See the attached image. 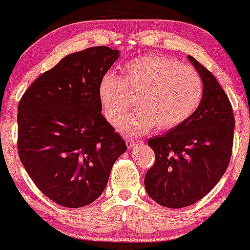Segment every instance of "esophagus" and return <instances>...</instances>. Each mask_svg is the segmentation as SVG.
<instances>
[{"label":"esophagus","mask_w":250,"mask_h":250,"mask_svg":"<svg viewBox=\"0 0 250 250\" xmlns=\"http://www.w3.org/2000/svg\"><path fill=\"white\" fill-rule=\"evenodd\" d=\"M125 143H127V147L128 148H134L135 146L139 145V143H142V141H135V140H127V141H125Z\"/></svg>","instance_id":"obj_1"}]
</instances>
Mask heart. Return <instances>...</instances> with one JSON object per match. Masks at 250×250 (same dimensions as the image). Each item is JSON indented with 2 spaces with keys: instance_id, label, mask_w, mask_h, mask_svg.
I'll return each mask as SVG.
<instances>
[{
  "instance_id": "b5f03b06",
  "label": "heart",
  "mask_w": 250,
  "mask_h": 250,
  "mask_svg": "<svg viewBox=\"0 0 250 250\" xmlns=\"http://www.w3.org/2000/svg\"><path fill=\"white\" fill-rule=\"evenodd\" d=\"M123 70V80L113 73L102 77L99 95L105 117L114 125L136 96L139 109L120 125L129 136L146 134L156 125L161 130L177 127L199 108L203 81L191 65L181 64L173 57L147 55L131 60Z\"/></svg>"
}]
</instances>
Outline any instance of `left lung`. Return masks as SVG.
Listing matches in <instances>:
<instances>
[{"instance_id": "left-lung-1", "label": "left lung", "mask_w": 250, "mask_h": 250, "mask_svg": "<svg viewBox=\"0 0 250 250\" xmlns=\"http://www.w3.org/2000/svg\"><path fill=\"white\" fill-rule=\"evenodd\" d=\"M188 60L203 81V96L186 122L148 146L155 153L145 187L155 202L167 208L194 205L213 189L228 168L234 140L233 108L225 90L207 68Z\"/></svg>"}]
</instances>
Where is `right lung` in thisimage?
Returning a JSON list of instances; mask_svg holds the SVG:
<instances>
[{"mask_svg": "<svg viewBox=\"0 0 250 250\" xmlns=\"http://www.w3.org/2000/svg\"><path fill=\"white\" fill-rule=\"evenodd\" d=\"M120 51L70 54L30 84L17 108L20 160L57 205L80 208L104 190L127 145L101 114L99 87Z\"/></svg>", "mask_w": 250, "mask_h": 250, "instance_id": "right-lung-1", "label": "right lung"}]
</instances>
